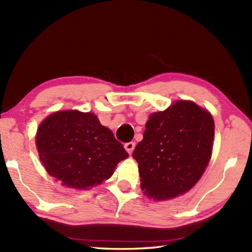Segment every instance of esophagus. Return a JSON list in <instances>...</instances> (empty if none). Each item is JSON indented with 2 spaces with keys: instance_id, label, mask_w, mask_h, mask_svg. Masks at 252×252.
<instances>
[{
  "instance_id": "esophagus-1",
  "label": "esophagus",
  "mask_w": 252,
  "mask_h": 252,
  "mask_svg": "<svg viewBox=\"0 0 252 252\" xmlns=\"http://www.w3.org/2000/svg\"><path fill=\"white\" fill-rule=\"evenodd\" d=\"M125 149L126 150L127 153H129V154H132V152L134 151V149H135V142L126 143V144H125Z\"/></svg>"
}]
</instances>
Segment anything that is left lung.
Segmentation results:
<instances>
[{
	"instance_id": "8db88e82",
	"label": "left lung",
	"mask_w": 252,
	"mask_h": 252,
	"mask_svg": "<svg viewBox=\"0 0 252 252\" xmlns=\"http://www.w3.org/2000/svg\"><path fill=\"white\" fill-rule=\"evenodd\" d=\"M213 140V118L194 102L179 100L151 115L132 154L144 194L167 200L190 190L209 164Z\"/></svg>"
}]
</instances>
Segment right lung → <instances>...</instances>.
<instances>
[{
  "label": "right lung",
  "instance_id": "right-lung-1",
  "mask_svg": "<svg viewBox=\"0 0 252 252\" xmlns=\"http://www.w3.org/2000/svg\"><path fill=\"white\" fill-rule=\"evenodd\" d=\"M36 144L48 174L63 186L87 189L109 179L125 147L91 112L59 111L39 126Z\"/></svg>",
  "mask_w": 252,
  "mask_h": 252
}]
</instances>
